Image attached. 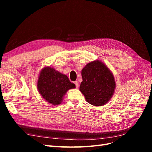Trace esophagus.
<instances>
[{"instance_id":"obj_1","label":"esophagus","mask_w":152,"mask_h":152,"mask_svg":"<svg viewBox=\"0 0 152 152\" xmlns=\"http://www.w3.org/2000/svg\"><path fill=\"white\" fill-rule=\"evenodd\" d=\"M74 84H75V86H76L77 88V87H79V82H78V81H75L74 82Z\"/></svg>"}]
</instances>
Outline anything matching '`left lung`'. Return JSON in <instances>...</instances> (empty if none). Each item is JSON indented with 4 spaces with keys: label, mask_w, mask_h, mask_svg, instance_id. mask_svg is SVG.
I'll return each mask as SVG.
<instances>
[{
    "label": "left lung",
    "mask_w": 152,
    "mask_h": 152,
    "mask_svg": "<svg viewBox=\"0 0 152 152\" xmlns=\"http://www.w3.org/2000/svg\"><path fill=\"white\" fill-rule=\"evenodd\" d=\"M82 82L80 91L92 105L101 107L108 103L113 95L116 84L108 66L101 61H93L81 72Z\"/></svg>",
    "instance_id": "obj_1"
}]
</instances>
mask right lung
<instances>
[{
  "instance_id": "obj_1",
  "label": "right lung",
  "mask_w": 152,
  "mask_h": 152,
  "mask_svg": "<svg viewBox=\"0 0 152 152\" xmlns=\"http://www.w3.org/2000/svg\"><path fill=\"white\" fill-rule=\"evenodd\" d=\"M37 86L39 94L53 105L60 104L66 92L75 88L66 75L50 66H45L40 71Z\"/></svg>"
}]
</instances>
